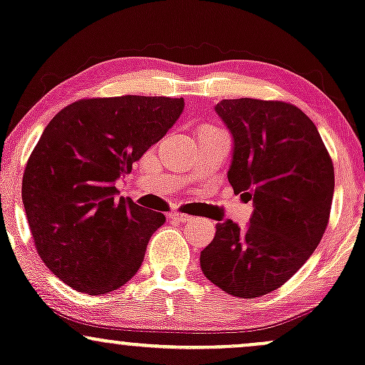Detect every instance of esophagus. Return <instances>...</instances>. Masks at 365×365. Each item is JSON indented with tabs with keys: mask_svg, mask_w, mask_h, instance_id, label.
<instances>
[{
	"mask_svg": "<svg viewBox=\"0 0 365 365\" xmlns=\"http://www.w3.org/2000/svg\"><path fill=\"white\" fill-rule=\"evenodd\" d=\"M170 219L178 220V222H191V220H193V217L187 215V214H181V212H172Z\"/></svg>",
	"mask_w": 365,
	"mask_h": 365,
	"instance_id": "esophagus-1",
	"label": "esophagus"
}]
</instances>
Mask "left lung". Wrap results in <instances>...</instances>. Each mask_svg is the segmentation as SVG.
Listing matches in <instances>:
<instances>
[{
    "mask_svg": "<svg viewBox=\"0 0 365 365\" xmlns=\"http://www.w3.org/2000/svg\"><path fill=\"white\" fill-rule=\"evenodd\" d=\"M232 136L227 179L253 200L247 227L217 224L200 253L208 281L240 298L267 294L309 260L324 235L334 169L321 134L298 106L252 98L215 105Z\"/></svg>",
    "mask_w": 365,
    "mask_h": 365,
    "instance_id": "8db88e82",
    "label": "left lung"
}]
</instances>
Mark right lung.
Masks as SVG:
<instances>
[{"mask_svg":"<svg viewBox=\"0 0 365 365\" xmlns=\"http://www.w3.org/2000/svg\"><path fill=\"white\" fill-rule=\"evenodd\" d=\"M182 110V98H91L65 106L43 130L24 172L22 202L39 257L65 284L105 294L139 271L165 215L117 198L115 181Z\"/></svg>","mask_w":365,"mask_h":365,"instance_id":"obj_1","label":"right lung"}]
</instances>
